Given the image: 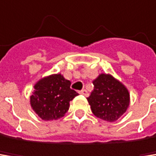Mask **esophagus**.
I'll return each mask as SVG.
<instances>
[{"label": "esophagus", "instance_id": "obj_1", "mask_svg": "<svg viewBox=\"0 0 156 156\" xmlns=\"http://www.w3.org/2000/svg\"><path fill=\"white\" fill-rule=\"evenodd\" d=\"M80 94H83V95H85V96H88L89 95V94H88V92L86 91L85 89H83V90H81V91L80 92Z\"/></svg>", "mask_w": 156, "mask_h": 156}]
</instances>
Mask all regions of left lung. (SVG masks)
<instances>
[{
	"label": "left lung",
	"instance_id": "left-lung-1",
	"mask_svg": "<svg viewBox=\"0 0 156 156\" xmlns=\"http://www.w3.org/2000/svg\"><path fill=\"white\" fill-rule=\"evenodd\" d=\"M94 88L87 100L94 114L107 122H116L130 105L128 89L110 74L101 73L93 81Z\"/></svg>",
	"mask_w": 156,
	"mask_h": 156
}]
</instances>
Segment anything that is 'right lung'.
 <instances>
[{"label": "right lung", "mask_w": 156, "mask_h": 156, "mask_svg": "<svg viewBox=\"0 0 156 156\" xmlns=\"http://www.w3.org/2000/svg\"><path fill=\"white\" fill-rule=\"evenodd\" d=\"M71 82L62 74H52L42 77L34 84L30 96L33 110L44 121L58 120L64 116L77 94L70 88Z\"/></svg>", "instance_id": "1"}]
</instances>
